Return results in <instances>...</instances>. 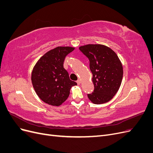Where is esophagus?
<instances>
[{
    "instance_id": "obj_1",
    "label": "esophagus",
    "mask_w": 153,
    "mask_h": 153,
    "mask_svg": "<svg viewBox=\"0 0 153 153\" xmlns=\"http://www.w3.org/2000/svg\"><path fill=\"white\" fill-rule=\"evenodd\" d=\"M76 83H77L78 85H80V80H78L76 81Z\"/></svg>"
}]
</instances>
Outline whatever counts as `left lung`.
Returning <instances> with one entry per match:
<instances>
[{
  "instance_id": "8db88e82",
  "label": "left lung",
  "mask_w": 153,
  "mask_h": 153,
  "mask_svg": "<svg viewBox=\"0 0 153 153\" xmlns=\"http://www.w3.org/2000/svg\"><path fill=\"white\" fill-rule=\"evenodd\" d=\"M89 61L94 89L87 94L94 104H102L112 100L117 93L123 79V70L117 54L102 45H87L79 48Z\"/></svg>"
}]
</instances>
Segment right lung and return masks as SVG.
<instances>
[{
    "label": "right lung",
    "instance_id": "right-lung-1",
    "mask_svg": "<svg viewBox=\"0 0 153 153\" xmlns=\"http://www.w3.org/2000/svg\"><path fill=\"white\" fill-rule=\"evenodd\" d=\"M74 50L59 47L50 50L36 64L32 72V85L39 98L45 103L59 106L69 95L72 85L76 83L69 79L63 67L64 59Z\"/></svg>",
    "mask_w": 153,
    "mask_h": 153
}]
</instances>
